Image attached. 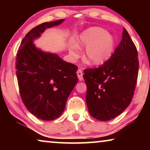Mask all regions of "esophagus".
Wrapping results in <instances>:
<instances>
[{
  "instance_id": "esophagus-1",
  "label": "esophagus",
  "mask_w": 150,
  "mask_h": 150,
  "mask_svg": "<svg viewBox=\"0 0 150 150\" xmlns=\"http://www.w3.org/2000/svg\"><path fill=\"white\" fill-rule=\"evenodd\" d=\"M77 75L78 77H79V80L80 81H82L83 80V71H82L81 69H79L77 71Z\"/></svg>"
}]
</instances>
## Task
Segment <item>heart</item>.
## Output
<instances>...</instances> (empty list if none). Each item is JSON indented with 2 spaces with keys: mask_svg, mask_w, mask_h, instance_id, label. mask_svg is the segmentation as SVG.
I'll return each instance as SVG.
<instances>
[{
  "mask_svg": "<svg viewBox=\"0 0 150 150\" xmlns=\"http://www.w3.org/2000/svg\"><path fill=\"white\" fill-rule=\"evenodd\" d=\"M79 46L86 47L85 59L89 64L99 65L106 62L113 49L114 41L106 30L99 27H92L81 34ZM73 58L79 57V47L73 46L69 50Z\"/></svg>",
  "mask_w": 150,
  "mask_h": 150,
  "instance_id": "b5f03b06",
  "label": "heart"
}]
</instances>
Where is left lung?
<instances>
[{"mask_svg":"<svg viewBox=\"0 0 150 150\" xmlns=\"http://www.w3.org/2000/svg\"><path fill=\"white\" fill-rule=\"evenodd\" d=\"M139 67L137 48L124 28L122 40L110 58L98 68L84 70L86 102L93 117L109 121L128 107L134 96Z\"/></svg>","mask_w":150,"mask_h":150,"instance_id":"8db88e82","label":"left lung"}]
</instances>
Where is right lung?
Wrapping results in <instances>:
<instances>
[{
	"label": "right lung",
	"instance_id": "add662e5",
	"mask_svg": "<svg viewBox=\"0 0 150 150\" xmlns=\"http://www.w3.org/2000/svg\"><path fill=\"white\" fill-rule=\"evenodd\" d=\"M63 21L44 22L32 28L22 40L16 55V76L22 102L28 111L44 121L61 116L79 81L77 66L57 54L44 52L33 44L46 28Z\"/></svg>",
	"mask_w": 150,
	"mask_h": 150
}]
</instances>
